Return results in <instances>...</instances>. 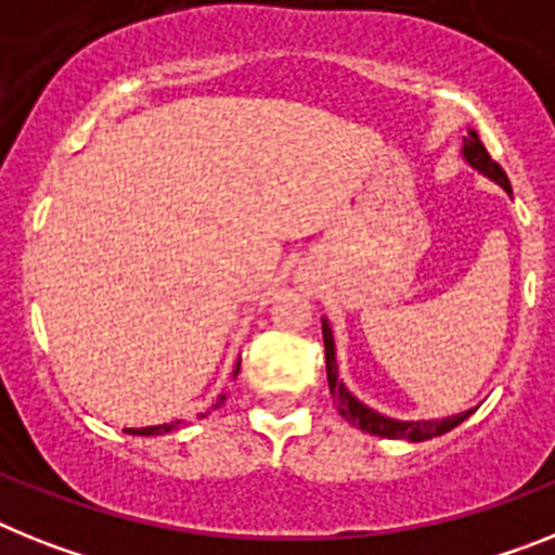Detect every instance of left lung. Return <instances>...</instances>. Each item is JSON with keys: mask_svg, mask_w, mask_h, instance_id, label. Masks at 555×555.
<instances>
[{"mask_svg": "<svg viewBox=\"0 0 555 555\" xmlns=\"http://www.w3.org/2000/svg\"><path fill=\"white\" fill-rule=\"evenodd\" d=\"M463 156H466L468 163L475 165L477 170H482L486 177H491L494 182H500L505 191L511 193V182L505 177V170L500 168V163H494L486 151V145L480 142V137L472 131V134L463 140ZM323 343H325V367H328V385H331V396L336 401V410L343 413V418H348L350 424L364 429V433L378 435V438H406V440H426V438H438V435L449 433L454 426L466 421L472 415V410L461 415H452V418H443V421H392L385 418V415L373 413L362 401H357L350 396L348 390L343 387V382L336 378V357H334V334H331L328 323H323Z\"/></svg>", "mask_w": 555, "mask_h": 555, "instance_id": "1", "label": "left lung"}]
</instances>
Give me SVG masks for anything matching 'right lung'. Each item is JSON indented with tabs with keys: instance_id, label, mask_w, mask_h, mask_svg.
Wrapping results in <instances>:
<instances>
[{
	"instance_id": "1",
	"label": "right lung",
	"mask_w": 555,
	"mask_h": 555,
	"mask_svg": "<svg viewBox=\"0 0 555 555\" xmlns=\"http://www.w3.org/2000/svg\"><path fill=\"white\" fill-rule=\"evenodd\" d=\"M221 401H224V396H221ZM179 426V421H173V424H163V426H142V429H126L129 435H165V433H173Z\"/></svg>"
}]
</instances>
